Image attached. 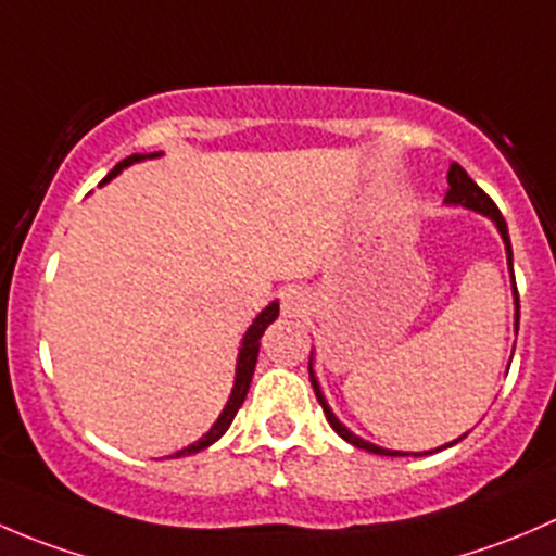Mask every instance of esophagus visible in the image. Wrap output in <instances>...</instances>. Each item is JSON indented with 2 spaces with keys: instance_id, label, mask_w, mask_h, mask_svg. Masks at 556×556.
I'll list each match as a JSON object with an SVG mask.
<instances>
[{
  "instance_id": "34e87169",
  "label": "esophagus",
  "mask_w": 556,
  "mask_h": 556,
  "mask_svg": "<svg viewBox=\"0 0 556 556\" xmlns=\"http://www.w3.org/2000/svg\"><path fill=\"white\" fill-rule=\"evenodd\" d=\"M306 306H309V295H306V290L301 288L282 290V314H288V317H301V314L306 312Z\"/></svg>"
}]
</instances>
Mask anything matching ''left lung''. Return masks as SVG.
Listing matches in <instances>:
<instances>
[{"label": "left lung", "instance_id": "left-lung-1", "mask_svg": "<svg viewBox=\"0 0 556 556\" xmlns=\"http://www.w3.org/2000/svg\"><path fill=\"white\" fill-rule=\"evenodd\" d=\"M446 179H450V193H446V201H450V204H463V206H468V210H476V212H481V215L492 217V220H495V226H497V231H501L503 242H506L508 261H511V239H508V226H506V220H503V215H501V210H497L495 201H492L490 195H486L484 190H481L479 185H476L473 179L468 177V172H465L459 164H452L450 166V174H446ZM511 266H514V263H511ZM514 295H517V306H519L517 282H514ZM517 325H519V312H517ZM309 379H312V387H314V395H317V401H319V406H323L325 417H328L330 428H333L336 433L341 435V439L350 441V444L357 446V450H366V452H374V454H384V457H406V452L382 450V446H374V444H368V441L357 439L355 433H350V430H346L344 425H341L339 419H336V414L330 412L328 403H325L323 392H319L317 379H314V374H312V363H309ZM457 441H452V444H457ZM452 444H446V446H452Z\"/></svg>", "mask_w": 556, "mask_h": 556}]
</instances>
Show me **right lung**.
I'll return each mask as SVG.
<instances>
[{"mask_svg":"<svg viewBox=\"0 0 556 556\" xmlns=\"http://www.w3.org/2000/svg\"><path fill=\"white\" fill-rule=\"evenodd\" d=\"M142 159H144V155H139V153H134V155H128V159H123L121 164L115 166V169H112L110 174H106L104 182H106V179L115 177L117 172L126 169V166H131L134 161H142ZM277 314H279V304H268L266 309H263L261 314H257L255 323H252V325H250V330H247V333H244L242 350H239V363H237V382H233L231 397H228L226 408H223V414H220V419H217V422L212 425V430H210V433L204 435V439L195 441V444H190L188 450H182V452L172 454V457H182V454H195V452L206 450V446L215 444V441L220 439L223 433H226L228 425H231V422H233V417H237L239 406H242V403H244L247 390H250L252 371H255V363H257V350H261V336H263V330H266L268 325H271L274 319H277Z\"/></svg>","mask_w":556,"mask_h":556,"instance_id":"right-lung-1","label":"right lung"}]
</instances>
